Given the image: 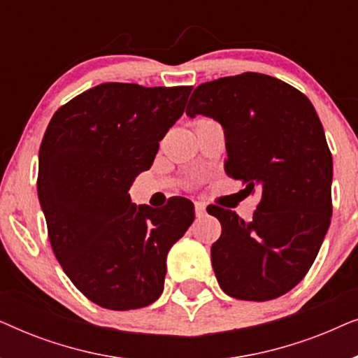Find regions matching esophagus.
Masks as SVG:
<instances>
[{"instance_id":"esophagus-1","label":"esophagus","mask_w":358,"mask_h":358,"mask_svg":"<svg viewBox=\"0 0 358 358\" xmlns=\"http://www.w3.org/2000/svg\"><path fill=\"white\" fill-rule=\"evenodd\" d=\"M194 207H195V217H197V218L205 217V213H207V210H205V205H203V203L195 202Z\"/></svg>"}]
</instances>
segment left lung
Listing matches in <instances>:
<instances>
[{"mask_svg": "<svg viewBox=\"0 0 358 358\" xmlns=\"http://www.w3.org/2000/svg\"><path fill=\"white\" fill-rule=\"evenodd\" d=\"M185 114L223 125L224 173L261 195L249 222L207 208L222 223L212 244L220 287L246 301L285 295L310 271L331 224L332 156L315 107L296 87L249 71L195 87Z\"/></svg>", "mask_w": 358, "mask_h": 358, "instance_id": "left-lung-1", "label": "left lung"}]
</instances>
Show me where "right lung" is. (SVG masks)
I'll list each match as a JSON object with an SVG mask.
<instances>
[{
	"label": "right lung",
	"instance_id": "1",
	"mask_svg": "<svg viewBox=\"0 0 358 358\" xmlns=\"http://www.w3.org/2000/svg\"><path fill=\"white\" fill-rule=\"evenodd\" d=\"M190 91L104 83L63 104L42 138L37 192L53 254L73 285L107 310L158 300L169 249L194 222L187 199L156 210L129 195Z\"/></svg>",
	"mask_w": 358,
	"mask_h": 358
}]
</instances>
